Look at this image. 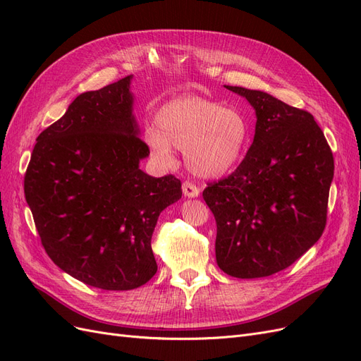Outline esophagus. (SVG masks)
I'll use <instances>...</instances> for the list:
<instances>
[{
	"mask_svg": "<svg viewBox=\"0 0 361 361\" xmlns=\"http://www.w3.org/2000/svg\"><path fill=\"white\" fill-rule=\"evenodd\" d=\"M182 191H183V195L185 197H188V199H194V197H199V194H200V190L195 187L194 183H191V182H183V185H182Z\"/></svg>",
	"mask_w": 361,
	"mask_h": 361,
	"instance_id": "obj_1",
	"label": "esophagus"
}]
</instances>
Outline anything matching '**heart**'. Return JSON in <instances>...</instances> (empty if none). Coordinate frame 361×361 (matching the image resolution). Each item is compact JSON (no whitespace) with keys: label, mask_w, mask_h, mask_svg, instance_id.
<instances>
[{"label":"heart","mask_w":361,"mask_h":361,"mask_svg":"<svg viewBox=\"0 0 361 361\" xmlns=\"http://www.w3.org/2000/svg\"><path fill=\"white\" fill-rule=\"evenodd\" d=\"M155 123L145 129V143L152 155L171 164L172 147L183 150L188 169L207 179L236 167L250 138L241 111L202 96H179L166 102L157 111Z\"/></svg>","instance_id":"b5f03b06"}]
</instances>
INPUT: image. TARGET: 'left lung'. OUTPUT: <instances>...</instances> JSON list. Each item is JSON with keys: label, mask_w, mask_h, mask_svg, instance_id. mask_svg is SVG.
Returning a JSON list of instances; mask_svg holds the SVG:
<instances>
[{"label": "left lung", "mask_w": 361, "mask_h": 361, "mask_svg": "<svg viewBox=\"0 0 361 361\" xmlns=\"http://www.w3.org/2000/svg\"><path fill=\"white\" fill-rule=\"evenodd\" d=\"M224 87L255 108L256 129L239 167L203 191L216 221L215 257L232 277H267L318 243L334 159L310 113L265 92Z\"/></svg>", "instance_id": "1"}]
</instances>
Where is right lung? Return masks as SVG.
I'll return each mask as SVG.
<instances>
[{"label":"right lung","mask_w":361,"mask_h":361,"mask_svg":"<svg viewBox=\"0 0 361 361\" xmlns=\"http://www.w3.org/2000/svg\"><path fill=\"white\" fill-rule=\"evenodd\" d=\"M130 81L133 75L76 96L37 137L24 180L51 260L104 290L135 289L155 276L152 233L159 214L182 197L179 179L140 169L149 149Z\"/></svg>","instance_id":"1"}]
</instances>
